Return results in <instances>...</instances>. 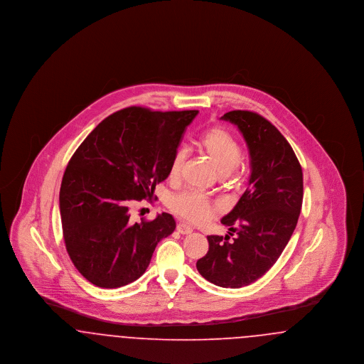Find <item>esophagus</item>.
Instances as JSON below:
<instances>
[{
  "mask_svg": "<svg viewBox=\"0 0 364 364\" xmlns=\"http://www.w3.org/2000/svg\"><path fill=\"white\" fill-rule=\"evenodd\" d=\"M177 232L178 233H181V235H188V233H191L192 232V228L191 226L187 225V224H177Z\"/></svg>",
  "mask_w": 364,
  "mask_h": 364,
  "instance_id": "esophagus-1",
  "label": "esophagus"
}]
</instances>
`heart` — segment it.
Returning a JSON list of instances; mask_svg holds the SVG:
<instances>
[{
  "mask_svg": "<svg viewBox=\"0 0 364 364\" xmlns=\"http://www.w3.org/2000/svg\"><path fill=\"white\" fill-rule=\"evenodd\" d=\"M198 149L208 156L220 176H228L236 171L242 158L237 140L229 131L221 127H213L208 129L198 140ZM186 158L187 151L184 149L176 150L169 169V177L172 180H177L180 177ZM169 208L174 214L192 224H202L218 211L214 202L192 191L174 195L169 202Z\"/></svg>",
  "mask_w": 364,
  "mask_h": 364,
  "instance_id": "heart-1",
  "label": "heart"
}]
</instances>
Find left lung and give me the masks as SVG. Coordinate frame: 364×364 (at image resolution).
I'll return each mask as SVG.
<instances>
[{"label": "left lung", "instance_id": "obj_1", "mask_svg": "<svg viewBox=\"0 0 364 364\" xmlns=\"http://www.w3.org/2000/svg\"><path fill=\"white\" fill-rule=\"evenodd\" d=\"M223 120L242 132L251 176L237 205L221 220L228 235L208 236V254L196 269L214 285L242 288L262 277L289 242L303 203V172L288 140L258 113L232 110Z\"/></svg>", "mask_w": 364, "mask_h": 364}]
</instances>
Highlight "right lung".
<instances>
[{
    "label": "right lung",
    "instance_id": "right-lung-1",
    "mask_svg": "<svg viewBox=\"0 0 364 364\" xmlns=\"http://www.w3.org/2000/svg\"><path fill=\"white\" fill-rule=\"evenodd\" d=\"M198 113L125 107L100 122L70 158L60 190L63 235L72 263L91 284L120 288L134 282L156 244L173 233L171 214L134 223L129 208L153 198L156 184L169 176Z\"/></svg>",
    "mask_w": 364,
    "mask_h": 364
}]
</instances>
